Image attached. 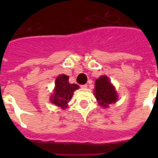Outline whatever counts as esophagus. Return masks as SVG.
<instances>
[{
    "label": "esophagus",
    "mask_w": 158,
    "mask_h": 158,
    "mask_svg": "<svg viewBox=\"0 0 158 158\" xmlns=\"http://www.w3.org/2000/svg\"><path fill=\"white\" fill-rule=\"evenodd\" d=\"M87 85H81V88H82V89H87Z\"/></svg>",
    "instance_id": "obj_1"
}]
</instances>
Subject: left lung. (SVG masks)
<instances>
[{"label": "left lung", "instance_id": "left-lung-1", "mask_svg": "<svg viewBox=\"0 0 158 158\" xmlns=\"http://www.w3.org/2000/svg\"><path fill=\"white\" fill-rule=\"evenodd\" d=\"M95 96L99 104L107 107L109 104H115L118 100V95L115 87L111 85L107 76H101L95 82Z\"/></svg>", "mask_w": 158, "mask_h": 158}]
</instances>
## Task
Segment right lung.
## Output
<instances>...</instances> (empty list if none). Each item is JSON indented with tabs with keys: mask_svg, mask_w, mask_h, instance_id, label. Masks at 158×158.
Instances as JSON below:
<instances>
[{
	"mask_svg": "<svg viewBox=\"0 0 158 158\" xmlns=\"http://www.w3.org/2000/svg\"><path fill=\"white\" fill-rule=\"evenodd\" d=\"M79 89L76 84L69 83V77L65 74L59 75L55 80L54 93L51 96V102L62 109L66 108L67 104L72 98L73 92Z\"/></svg>",
	"mask_w": 158,
	"mask_h": 158,
	"instance_id": "obj_1",
	"label": "right lung"
}]
</instances>
